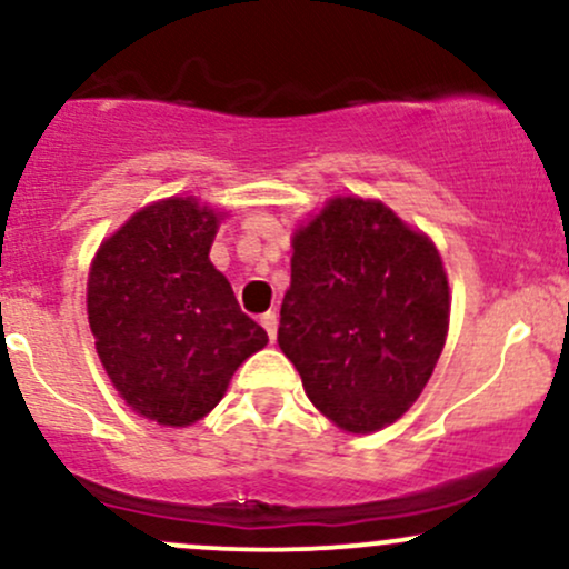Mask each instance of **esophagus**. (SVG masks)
Masks as SVG:
<instances>
[{
	"label": "esophagus",
	"mask_w": 569,
	"mask_h": 569,
	"mask_svg": "<svg viewBox=\"0 0 569 569\" xmlns=\"http://www.w3.org/2000/svg\"><path fill=\"white\" fill-rule=\"evenodd\" d=\"M261 327H264L267 335H270V342H274V337H278V313L261 316Z\"/></svg>",
	"instance_id": "obj_1"
}]
</instances>
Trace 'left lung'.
Segmentation results:
<instances>
[{
  "label": "left lung",
  "mask_w": 569,
  "mask_h": 569,
  "mask_svg": "<svg viewBox=\"0 0 569 569\" xmlns=\"http://www.w3.org/2000/svg\"><path fill=\"white\" fill-rule=\"evenodd\" d=\"M448 332L440 253L380 202L332 199L295 234L278 342L305 395L346 432L397 421Z\"/></svg>",
  "instance_id": "8db88e82"
}]
</instances>
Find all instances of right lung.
<instances>
[{
	"instance_id": "1",
	"label": "right lung",
	"mask_w": 569,
	"mask_h": 569,
	"mask_svg": "<svg viewBox=\"0 0 569 569\" xmlns=\"http://www.w3.org/2000/svg\"><path fill=\"white\" fill-rule=\"evenodd\" d=\"M218 218L193 199H164L99 248L89 323L118 395L140 416L186 427L216 408L229 378L267 346L210 264Z\"/></svg>"
}]
</instances>
